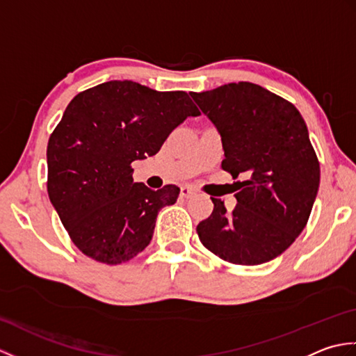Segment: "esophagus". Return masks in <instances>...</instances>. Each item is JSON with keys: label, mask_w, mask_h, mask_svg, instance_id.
<instances>
[{"label": "esophagus", "mask_w": 356, "mask_h": 356, "mask_svg": "<svg viewBox=\"0 0 356 356\" xmlns=\"http://www.w3.org/2000/svg\"><path fill=\"white\" fill-rule=\"evenodd\" d=\"M191 194H194L193 186H190V185H184V186H180V197L188 199V197H190Z\"/></svg>", "instance_id": "obj_1"}]
</instances>
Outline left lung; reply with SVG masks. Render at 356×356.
<instances>
[{"instance_id":"1","label":"left lung","mask_w":356,"mask_h":356,"mask_svg":"<svg viewBox=\"0 0 356 356\" xmlns=\"http://www.w3.org/2000/svg\"><path fill=\"white\" fill-rule=\"evenodd\" d=\"M222 138V168L243 176L231 213L211 197L213 214L197 225L199 238L222 260L243 266L268 263L297 238L320 186V163L305 119L291 102L251 82L191 93Z\"/></svg>"}]
</instances>
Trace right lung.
<instances>
[{
	"label": "right lung",
	"mask_w": 356,
	"mask_h": 356,
	"mask_svg": "<svg viewBox=\"0 0 356 356\" xmlns=\"http://www.w3.org/2000/svg\"><path fill=\"white\" fill-rule=\"evenodd\" d=\"M200 113L185 92L110 81L76 95L47 145V191L79 251L119 264L145 249L163 207L180 190L134 184L131 163L154 156L170 133Z\"/></svg>",
	"instance_id": "obj_1"
}]
</instances>
